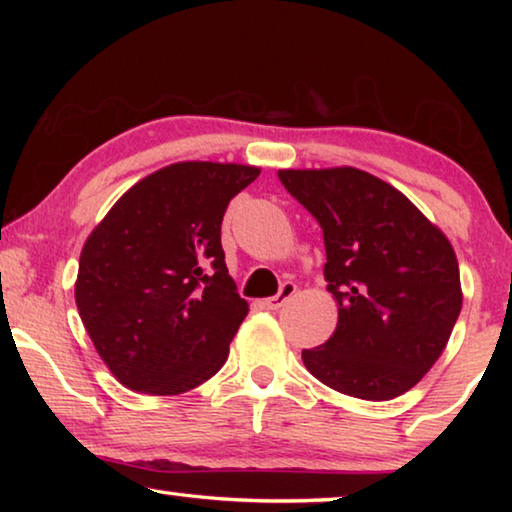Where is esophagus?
Returning a JSON list of instances; mask_svg holds the SVG:
<instances>
[{
	"instance_id": "obj_1",
	"label": "esophagus",
	"mask_w": 512,
	"mask_h": 512,
	"mask_svg": "<svg viewBox=\"0 0 512 512\" xmlns=\"http://www.w3.org/2000/svg\"><path fill=\"white\" fill-rule=\"evenodd\" d=\"M296 289H298V287H296V284H293V282H284L277 296L264 300V307H266V309H280L282 305H287V302L293 298V293H296Z\"/></svg>"
}]
</instances>
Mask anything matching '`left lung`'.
I'll return each instance as SVG.
<instances>
[{
  "mask_svg": "<svg viewBox=\"0 0 512 512\" xmlns=\"http://www.w3.org/2000/svg\"><path fill=\"white\" fill-rule=\"evenodd\" d=\"M287 192L320 223L334 334L302 350L325 386L384 402L427 375L463 307L456 253L393 185L354 167L280 169Z\"/></svg>",
  "mask_w": 512,
  "mask_h": 512,
  "instance_id": "obj_1",
  "label": "left lung"
}]
</instances>
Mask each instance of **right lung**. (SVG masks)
Returning <instances> with one entry per match:
<instances>
[{
  "label": "right lung",
  "mask_w": 512,
  "mask_h": 512,
  "mask_svg": "<svg viewBox=\"0 0 512 512\" xmlns=\"http://www.w3.org/2000/svg\"><path fill=\"white\" fill-rule=\"evenodd\" d=\"M257 176L250 164H169L128 189L90 232L76 307L119 384L180 395L228 359L248 302L228 275L221 221Z\"/></svg>",
  "instance_id": "add662e5"
}]
</instances>
